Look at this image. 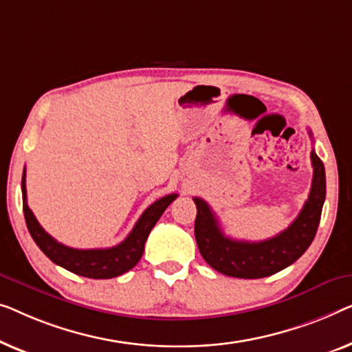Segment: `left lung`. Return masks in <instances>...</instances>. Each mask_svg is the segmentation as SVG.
<instances>
[{"instance_id":"left-lung-1","label":"left lung","mask_w":352,"mask_h":352,"mask_svg":"<svg viewBox=\"0 0 352 352\" xmlns=\"http://www.w3.org/2000/svg\"><path fill=\"white\" fill-rule=\"evenodd\" d=\"M311 162L314 174L308 201L294 223L271 239L260 242L231 239L223 234L209 204L195 197L197 209L195 236L202 258L219 273L241 279L268 277L295 263L314 239L325 201V169L314 150L311 151Z\"/></svg>"}]
</instances>
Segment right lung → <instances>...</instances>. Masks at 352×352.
<instances>
[{"label": "right lung", "instance_id": "obj_1", "mask_svg": "<svg viewBox=\"0 0 352 352\" xmlns=\"http://www.w3.org/2000/svg\"><path fill=\"white\" fill-rule=\"evenodd\" d=\"M178 195H167L148 207L140 219L132 228L121 244L110 249H73L57 242L51 234L44 231V228L34 219L33 212L27 204V186H25V170L22 175V199H23V215H25L27 228L33 241L43 250V254L54 263L62 266L82 277L91 279H111V277L124 274L132 270L142 258L145 250V242L148 239L153 226L161 219L164 210L170 206V202Z\"/></svg>", "mask_w": 352, "mask_h": 352}]
</instances>
